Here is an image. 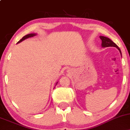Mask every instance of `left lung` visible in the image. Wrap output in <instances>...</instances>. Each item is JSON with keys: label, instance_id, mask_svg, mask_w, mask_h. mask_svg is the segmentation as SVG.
<instances>
[{"label": "left lung", "instance_id": "obj_1", "mask_svg": "<svg viewBox=\"0 0 130 130\" xmlns=\"http://www.w3.org/2000/svg\"><path fill=\"white\" fill-rule=\"evenodd\" d=\"M100 38L101 40V46L103 47H116V48L118 49V50L120 52V54H121L122 56V53H121V51H120V48L118 47V46L116 43L113 42L112 41L111 39L108 38V37H106L104 36H100Z\"/></svg>", "mask_w": 130, "mask_h": 130}]
</instances>
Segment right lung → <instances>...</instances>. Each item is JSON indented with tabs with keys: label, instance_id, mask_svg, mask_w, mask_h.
Wrapping results in <instances>:
<instances>
[{
	"label": "right lung",
	"instance_id": "obj_1",
	"mask_svg": "<svg viewBox=\"0 0 130 130\" xmlns=\"http://www.w3.org/2000/svg\"><path fill=\"white\" fill-rule=\"evenodd\" d=\"M35 35H37V34H28V35H25L24 37H22V38H21V39L20 40H19V41H18V42L17 43V44H18V43H21V41H24V40L27 39V38H30V37H33L35 36ZM57 83H58V82H57V83H56V86L57 84Z\"/></svg>",
	"mask_w": 130,
	"mask_h": 130
}]
</instances>
